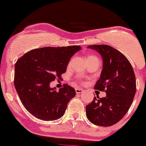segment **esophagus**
Listing matches in <instances>:
<instances>
[{"label": "esophagus", "instance_id": "esophagus-1", "mask_svg": "<svg viewBox=\"0 0 146 146\" xmlns=\"http://www.w3.org/2000/svg\"><path fill=\"white\" fill-rule=\"evenodd\" d=\"M75 92L77 94H80V93H82V92H83V90L81 89V88H75Z\"/></svg>", "mask_w": 146, "mask_h": 146}]
</instances>
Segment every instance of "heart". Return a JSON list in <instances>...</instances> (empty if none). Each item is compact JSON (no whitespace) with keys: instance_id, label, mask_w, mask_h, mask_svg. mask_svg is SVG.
I'll return each instance as SVG.
<instances>
[{"instance_id":"1","label":"heart","mask_w":146,"mask_h":146,"mask_svg":"<svg viewBox=\"0 0 146 146\" xmlns=\"http://www.w3.org/2000/svg\"><path fill=\"white\" fill-rule=\"evenodd\" d=\"M96 58V57H95V56H90L88 57V58Z\"/></svg>"}]
</instances>
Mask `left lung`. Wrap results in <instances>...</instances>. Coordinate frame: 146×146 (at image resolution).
I'll list each match as a JSON object with an SVG mask.
<instances>
[{
	"mask_svg": "<svg viewBox=\"0 0 146 146\" xmlns=\"http://www.w3.org/2000/svg\"><path fill=\"white\" fill-rule=\"evenodd\" d=\"M100 53L103 69L94 88L105 91L106 97H94L86 106V116L93 124L110 127L124 117L136 93L135 72L129 60L121 52L107 45H88Z\"/></svg>",
	"mask_w": 146,
	"mask_h": 146,
	"instance_id": "1",
	"label": "left lung"
}]
</instances>
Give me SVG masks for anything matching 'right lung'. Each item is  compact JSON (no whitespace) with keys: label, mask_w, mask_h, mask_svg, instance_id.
<instances>
[{"label":"right lung","mask_w":146,"mask_h":146,"mask_svg":"<svg viewBox=\"0 0 146 146\" xmlns=\"http://www.w3.org/2000/svg\"><path fill=\"white\" fill-rule=\"evenodd\" d=\"M79 45L44 47L29 50L15 64L14 86L25 109L36 118L53 121L63 117L67 104L76 95L68 85L56 91L50 83L61 78Z\"/></svg>","instance_id":"add662e5"}]
</instances>
